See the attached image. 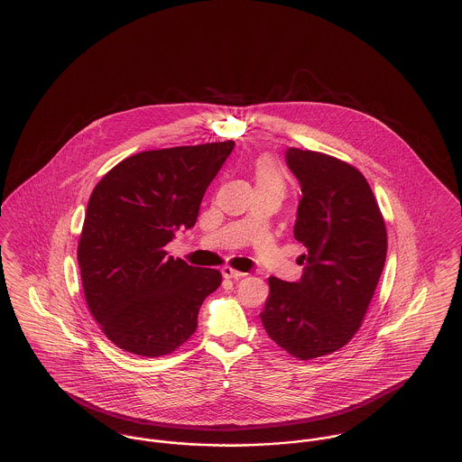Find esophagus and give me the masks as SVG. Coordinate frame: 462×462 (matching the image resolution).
<instances>
[{
  "instance_id": "34e87169",
  "label": "esophagus",
  "mask_w": 462,
  "mask_h": 462,
  "mask_svg": "<svg viewBox=\"0 0 462 462\" xmlns=\"http://www.w3.org/2000/svg\"><path fill=\"white\" fill-rule=\"evenodd\" d=\"M221 274H223V278H228V280H239V278H243V276H245L243 273H239V271H236V269L228 267V265L221 269Z\"/></svg>"
}]
</instances>
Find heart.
I'll return each instance as SVG.
<instances>
[{"label": "heart", "mask_w": 462, "mask_h": 462, "mask_svg": "<svg viewBox=\"0 0 462 462\" xmlns=\"http://www.w3.org/2000/svg\"><path fill=\"white\" fill-rule=\"evenodd\" d=\"M254 180H256V188H274L283 191V176L280 169L274 165V162L269 158H262L256 162Z\"/></svg>", "instance_id": "b5f03b06"}]
</instances>
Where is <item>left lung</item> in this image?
<instances>
[{
	"label": "left lung",
	"instance_id": "obj_1",
	"mask_svg": "<svg viewBox=\"0 0 462 462\" xmlns=\"http://www.w3.org/2000/svg\"><path fill=\"white\" fill-rule=\"evenodd\" d=\"M300 184L293 236L306 246L299 282L269 278L260 313L269 337L300 360L343 348L358 330L387 256V230L365 178L317 151L288 147Z\"/></svg>",
	"mask_w": 462,
	"mask_h": 462
}]
</instances>
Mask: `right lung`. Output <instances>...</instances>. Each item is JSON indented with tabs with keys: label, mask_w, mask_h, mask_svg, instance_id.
I'll use <instances>...</instances> for the list:
<instances>
[{
	"label": "right lung",
	"mask_w": 462,
	"mask_h": 462,
	"mask_svg": "<svg viewBox=\"0 0 462 462\" xmlns=\"http://www.w3.org/2000/svg\"><path fill=\"white\" fill-rule=\"evenodd\" d=\"M236 143L143 151L93 189L79 241L88 308L106 337L143 356L172 354L197 330L199 310L221 284L214 269L167 256Z\"/></svg>",
	"instance_id": "add662e5"
}]
</instances>
